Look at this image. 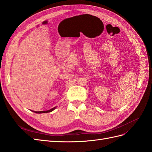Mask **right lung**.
Masks as SVG:
<instances>
[{
  "label": "right lung",
  "mask_w": 152,
  "mask_h": 152,
  "mask_svg": "<svg viewBox=\"0 0 152 152\" xmlns=\"http://www.w3.org/2000/svg\"><path fill=\"white\" fill-rule=\"evenodd\" d=\"M55 108H56V107L53 108L52 109H50V110H46V111H40V112H35V111H34V112H35V113H48V112H52L53 110H54ZM32 112H34V111H32Z\"/></svg>",
  "instance_id": "1"
}]
</instances>
